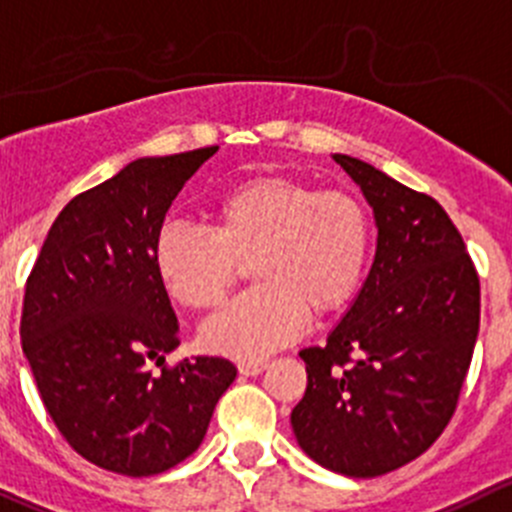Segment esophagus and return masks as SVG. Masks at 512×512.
I'll list each match as a JSON object with an SVG mask.
<instances>
[{
	"label": "esophagus",
	"instance_id": "esophagus-1",
	"mask_svg": "<svg viewBox=\"0 0 512 512\" xmlns=\"http://www.w3.org/2000/svg\"><path fill=\"white\" fill-rule=\"evenodd\" d=\"M266 367H269L266 362H238V372H241L243 377H256V374L264 372Z\"/></svg>",
	"mask_w": 512,
	"mask_h": 512
}]
</instances>
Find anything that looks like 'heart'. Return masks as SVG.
Segmentation results:
<instances>
[{
	"label": "heart",
	"mask_w": 512,
	"mask_h": 512,
	"mask_svg": "<svg viewBox=\"0 0 512 512\" xmlns=\"http://www.w3.org/2000/svg\"><path fill=\"white\" fill-rule=\"evenodd\" d=\"M213 231L168 223L155 238L153 266L165 294L188 309H213L251 264L253 286L203 324L211 352L256 359L301 332L306 309L342 311L362 286L372 221L357 196L316 191L284 173L253 175L218 193Z\"/></svg>",
	"instance_id": "1"
}]
</instances>
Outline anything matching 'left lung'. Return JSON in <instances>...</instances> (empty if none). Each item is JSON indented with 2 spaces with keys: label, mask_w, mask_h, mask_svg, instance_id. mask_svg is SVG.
Here are the masks:
<instances>
[{
  "label": "left lung",
  "mask_w": 512,
  "mask_h": 512,
  "mask_svg": "<svg viewBox=\"0 0 512 512\" xmlns=\"http://www.w3.org/2000/svg\"><path fill=\"white\" fill-rule=\"evenodd\" d=\"M377 253L324 347L301 349L306 392L291 412L301 450L349 478H377L420 457L455 415L480 329V279L435 198L349 155Z\"/></svg>",
  "instance_id": "left-lung-1"
}]
</instances>
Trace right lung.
Masks as SVG:
<instances>
[{
  "label": "right lung",
  "instance_id": "right-lung-1",
  "mask_svg": "<svg viewBox=\"0 0 512 512\" xmlns=\"http://www.w3.org/2000/svg\"><path fill=\"white\" fill-rule=\"evenodd\" d=\"M216 150L138 158L72 198L27 279L24 357L57 430L102 470L148 478L186 460L236 379L221 357L165 364L178 319L153 266L170 203Z\"/></svg>",
  "mask_w": 512,
  "mask_h": 512
}]
</instances>
